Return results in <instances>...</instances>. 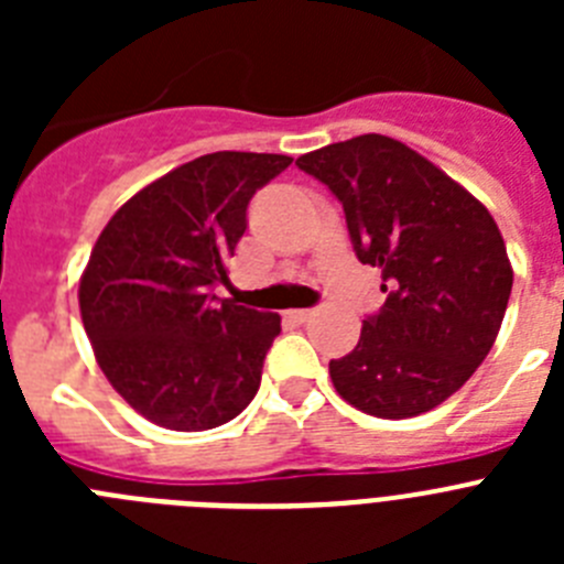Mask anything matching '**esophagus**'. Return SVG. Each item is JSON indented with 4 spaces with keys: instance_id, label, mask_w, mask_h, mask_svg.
<instances>
[{
    "instance_id": "esophagus-1",
    "label": "esophagus",
    "mask_w": 564,
    "mask_h": 564,
    "mask_svg": "<svg viewBox=\"0 0 564 564\" xmlns=\"http://www.w3.org/2000/svg\"><path fill=\"white\" fill-rule=\"evenodd\" d=\"M316 316V311H311V307H299V311H288V318H293V322H311V318Z\"/></svg>"
}]
</instances>
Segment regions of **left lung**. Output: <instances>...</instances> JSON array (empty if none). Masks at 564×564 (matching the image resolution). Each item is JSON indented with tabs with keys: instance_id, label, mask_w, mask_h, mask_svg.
I'll return each instance as SVG.
<instances>
[{
	"instance_id": "8db88e82",
	"label": "left lung",
	"mask_w": 564,
	"mask_h": 564,
	"mask_svg": "<svg viewBox=\"0 0 564 564\" xmlns=\"http://www.w3.org/2000/svg\"><path fill=\"white\" fill-rule=\"evenodd\" d=\"M338 197L356 257L381 271V311L330 361L338 395L401 421L455 395L488 356L514 271L495 217L406 143L358 134L296 161Z\"/></svg>"
}]
</instances>
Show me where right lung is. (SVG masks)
<instances>
[{"label": "right lung", "instance_id": "add662e5", "mask_svg": "<svg viewBox=\"0 0 564 564\" xmlns=\"http://www.w3.org/2000/svg\"><path fill=\"white\" fill-rule=\"evenodd\" d=\"M288 154L214 152L129 197L98 237L78 305L98 367L147 421L223 426L259 390L279 313L217 299L248 226V203Z\"/></svg>", "mask_w": 564, "mask_h": 564}]
</instances>
